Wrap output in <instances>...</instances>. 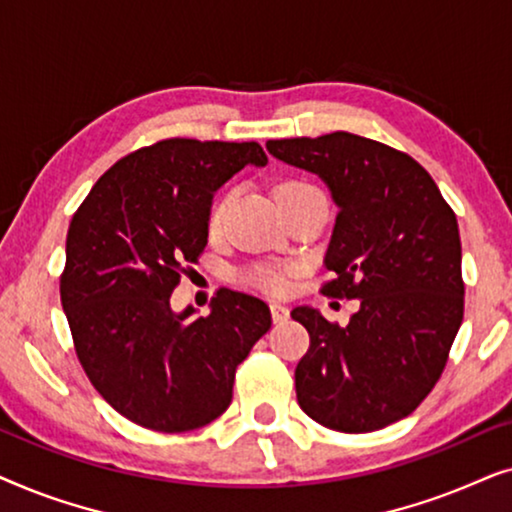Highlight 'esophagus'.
Returning a JSON list of instances; mask_svg holds the SVG:
<instances>
[{
	"label": "esophagus",
	"mask_w": 512,
	"mask_h": 512,
	"mask_svg": "<svg viewBox=\"0 0 512 512\" xmlns=\"http://www.w3.org/2000/svg\"><path fill=\"white\" fill-rule=\"evenodd\" d=\"M270 312H272V319H275V324H282V321L289 319V307L282 303H272Z\"/></svg>",
	"instance_id": "esophagus-1"
}]
</instances>
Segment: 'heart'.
Returning a JSON list of instances; mask_svg holds the SVG:
<instances>
[{"label":"heart","mask_w":512,"mask_h":512,"mask_svg":"<svg viewBox=\"0 0 512 512\" xmlns=\"http://www.w3.org/2000/svg\"><path fill=\"white\" fill-rule=\"evenodd\" d=\"M293 188H312V186H305V184H286L279 188V193L282 191H293ZM223 207H226V202H219V205L214 207V214H212V223H219L221 214H223ZM249 279L254 282L256 286H261L265 291H284L286 289V272L279 270V268H272V265H258L249 272Z\"/></svg>","instance_id":"heart-1"}]
</instances>
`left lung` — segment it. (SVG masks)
<instances>
[{
	"label": "left lung",
	"instance_id": "left-lung-1",
	"mask_svg": "<svg viewBox=\"0 0 512 512\" xmlns=\"http://www.w3.org/2000/svg\"><path fill=\"white\" fill-rule=\"evenodd\" d=\"M270 156L317 174L338 207L324 289L359 298L342 328L314 307L291 317L310 333L296 368L298 405L314 422L368 433L429 396L464 319L457 216L408 153L352 135L270 139Z\"/></svg>",
	"mask_w": 512,
	"mask_h": 512
}]
</instances>
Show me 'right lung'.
Instances as JSON below:
<instances>
[{"instance_id":"obj_1","label":"right lung","mask_w":512,"mask_h":512,"mask_svg":"<svg viewBox=\"0 0 512 512\" xmlns=\"http://www.w3.org/2000/svg\"><path fill=\"white\" fill-rule=\"evenodd\" d=\"M247 165H268L256 142L163 139L104 172L69 223L60 298L76 354L104 401L144 429L223 415L237 366L272 326L270 307L240 291L221 289L207 317L170 305L207 247L214 193Z\"/></svg>"}]
</instances>
